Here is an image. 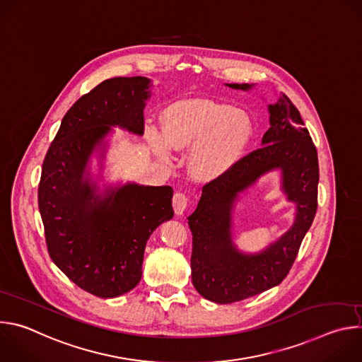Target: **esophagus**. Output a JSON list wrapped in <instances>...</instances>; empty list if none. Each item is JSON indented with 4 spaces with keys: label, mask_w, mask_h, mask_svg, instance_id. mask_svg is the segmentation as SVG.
<instances>
[{
    "label": "esophagus",
    "mask_w": 362,
    "mask_h": 362,
    "mask_svg": "<svg viewBox=\"0 0 362 362\" xmlns=\"http://www.w3.org/2000/svg\"><path fill=\"white\" fill-rule=\"evenodd\" d=\"M173 209L176 215H182L185 212V209L187 208V203H189V196L183 192H176L173 194Z\"/></svg>",
    "instance_id": "obj_1"
}]
</instances>
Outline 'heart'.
<instances>
[{"mask_svg": "<svg viewBox=\"0 0 362 362\" xmlns=\"http://www.w3.org/2000/svg\"><path fill=\"white\" fill-rule=\"evenodd\" d=\"M250 132L246 116L212 101L170 106L163 115V134L154 126L146 127L147 139L163 156H168V147L186 150L194 146L190 169L200 179L222 175L243 151Z\"/></svg>", "mask_w": 362, "mask_h": 362, "instance_id": "b5f03b06", "label": "heart"}]
</instances>
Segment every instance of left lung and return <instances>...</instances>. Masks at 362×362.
Wrapping results in <instances>:
<instances>
[{
	"label": "left lung",
	"mask_w": 362,
	"mask_h": 362,
	"mask_svg": "<svg viewBox=\"0 0 362 362\" xmlns=\"http://www.w3.org/2000/svg\"><path fill=\"white\" fill-rule=\"evenodd\" d=\"M247 90V84H229ZM271 127L264 146L235 162L206 183L196 211L189 216L192 230V282L196 291L216 303H232L279 285L289 274L303 236L318 208V154L293 103L282 94L269 106ZM281 167L284 188L297 203L294 226L259 255L239 254L230 240V211L237 193L265 171Z\"/></svg>",
	"instance_id": "left-lung-1"
}]
</instances>
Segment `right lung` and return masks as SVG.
I'll use <instances>...</instances> for the list:
<instances>
[{"mask_svg":"<svg viewBox=\"0 0 362 362\" xmlns=\"http://www.w3.org/2000/svg\"><path fill=\"white\" fill-rule=\"evenodd\" d=\"M147 88L144 77H115L81 95L42 162L38 209L48 255L70 281L100 298L140 282L148 236L175 215L170 186L127 185L98 199L83 180L91 150L110 126L143 134Z\"/></svg>","mask_w":362,"mask_h":362,"instance_id":"right-lung-1","label":"right lung"}]
</instances>
